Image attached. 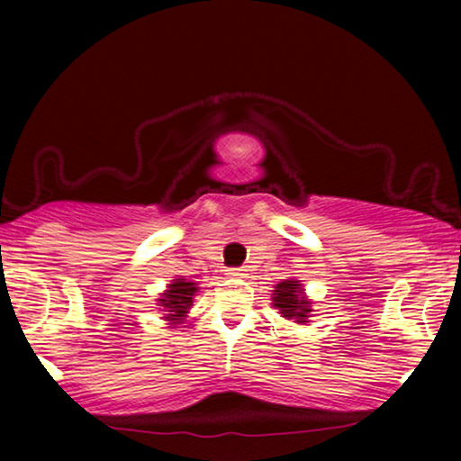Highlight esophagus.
<instances>
[{
    "label": "esophagus",
    "instance_id": "34e87169",
    "mask_svg": "<svg viewBox=\"0 0 461 461\" xmlns=\"http://www.w3.org/2000/svg\"><path fill=\"white\" fill-rule=\"evenodd\" d=\"M226 276H230V279H241V276H245V273L241 268H229L226 270Z\"/></svg>",
    "mask_w": 461,
    "mask_h": 461
}]
</instances>
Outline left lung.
Returning a JSON list of instances; mask_svg holds the SVG:
<instances>
[{"label":"left lung","mask_w":461,"mask_h":461,"mask_svg":"<svg viewBox=\"0 0 461 461\" xmlns=\"http://www.w3.org/2000/svg\"><path fill=\"white\" fill-rule=\"evenodd\" d=\"M312 302L306 300L302 283L295 279H283L279 285L275 287L273 294V306L279 308V312L289 321H295L298 325H306L308 317H311Z\"/></svg>","instance_id":"8db88e82"}]
</instances>
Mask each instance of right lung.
<instances>
[{"instance_id":"obj_1","label":"right lung","mask_w":461,"mask_h":461,"mask_svg":"<svg viewBox=\"0 0 461 461\" xmlns=\"http://www.w3.org/2000/svg\"><path fill=\"white\" fill-rule=\"evenodd\" d=\"M194 294H197V283L186 279H174L159 298L161 312L166 314L163 319L174 325L180 323L186 317L188 308L193 306Z\"/></svg>"}]
</instances>
